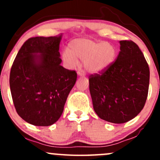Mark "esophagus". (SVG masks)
<instances>
[{
	"label": "esophagus",
	"mask_w": 160,
	"mask_h": 160,
	"mask_svg": "<svg viewBox=\"0 0 160 160\" xmlns=\"http://www.w3.org/2000/svg\"><path fill=\"white\" fill-rule=\"evenodd\" d=\"M78 75L80 77H84L85 76V73H84V71H82V70H79L78 71Z\"/></svg>",
	"instance_id": "obj_1"
}]
</instances>
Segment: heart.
<instances>
[{
	"label": "heart",
	"mask_w": 160,
	"mask_h": 160,
	"mask_svg": "<svg viewBox=\"0 0 160 160\" xmlns=\"http://www.w3.org/2000/svg\"><path fill=\"white\" fill-rule=\"evenodd\" d=\"M68 49L62 53V59L67 65L73 68L78 65V61L83 62L84 68L90 74L103 72L116 56V49L111 43L86 38L71 41Z\"/></svg>",
	"instance_id": "1"
}]
</instances>
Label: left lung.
Returning <instances> with one entry per match:
<instances>
[{
    "label": "left lung",
    "mask_w": 160,
    "mask_h": 160,
    "mask_svg": "<svg viewBox=\"0 0 160 160\" xmlns=\"http://www.w3.org/2000/svg\"><path fill=\"white\" fill-rule=\"evenodd\" d=\"M115 62L99 74L89 76L93 108L102 120L124 123L132 120L144 108L150 81V69L138 46L120 40Z\"/></svg>",
    "instance_id": "8db88e82"
}]
</instances>
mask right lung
<instances>
[{
    "label": "right lung",
    "instance_id": "right-lung-1",
    "mask_svg": "<svg viewBox=\"0 0 160 160\" xmlns=\"http://www.w3.org/2000/svg\"><path fill=\"white\" fill-rule=\"evenodd\" d=\"M62 34L27 40L16 55L10 86L16 112L38 126H51L61 117L78 75L61 65Z\"/></svg>",
    "mask_w": 160,
    "mask_h": 160
}]
</instances>
